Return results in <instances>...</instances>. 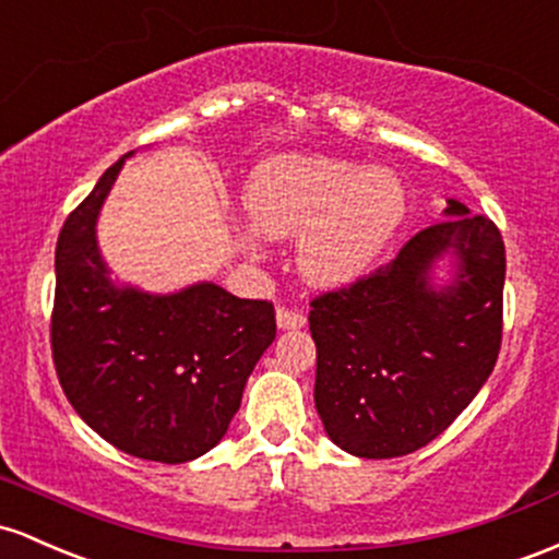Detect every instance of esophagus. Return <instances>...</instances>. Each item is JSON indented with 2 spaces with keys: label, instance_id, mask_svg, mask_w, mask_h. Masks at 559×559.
Here are the masks:
<instances>
[{
  "label": "esophagus",
  "instance_id": "34e87169",
  "mask_svg": "<svg viewBox=\"0 0 559 559\" xmlns=\"http://www.w3.org/2000/svg\"><path fill=\"white\" fill-rule=\"evenodd\" d=\"M275 321H278L281 331H289V329H302L305 323H308V318H305L299 310L278 308V312H275Z\"/></svg>",
  "mask_w": 559,
  "mask_h": 559
}]
</instances>
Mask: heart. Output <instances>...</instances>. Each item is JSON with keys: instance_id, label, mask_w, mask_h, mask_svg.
Instances as JSON below:
<instances>
[{"instance_id": "1", "label": "heart", "mask_w": 559, "mask_h": 559, "mask_svg": "<svg viewBox=\"0 0 559 559\" xmlns=\"http://www.w3.org/2000/svg\"><path fill=\"white\" fill-rule=\"evenodd\" d=\"M251 225L270 238H299L297 265L316 286H347L377 265L408 214V193L390 169L326 156H273L243 188Z\"/></svg>"}]
</instances>
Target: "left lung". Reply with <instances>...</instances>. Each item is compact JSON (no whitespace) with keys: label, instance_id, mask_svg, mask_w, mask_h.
I'll return each mask as SVG.
<instances>
[{"label":"left lung","instance_id":"left-lung-1","mask_svg":"<svg viewBox=\"0 0 559 559\" xmlns=\"http://www.w3.org/2000/svg\"><path fill=\"white\" fill-rule=\"evenodd\" d=\"M388 265L310 302L316 408L342 451H419L469 406L501 347L507 254L483 214L449 199ZM452 257L449 285L433 267Z\"/></svg>","mask_w":559,"mask_h":559}]
</instances>
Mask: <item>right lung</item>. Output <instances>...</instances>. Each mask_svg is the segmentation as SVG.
Instances as JSON below:
<instances>
[{"mask_svg": "<svg viewBox=\"0 0 559 559\" xmlns=\"http://www.w3.org/2000/svg\"><path fill=\"white\" fill-rule=\"evenodd\" d=\"M130 156L103 171L60 230L52 360L73 411L103 440L182 464L228 432L249 373L275 340V310L212 281L175 294L114 284L95 225Z\"/></svg>", "mask_w": 559, "mask_h": 559, "instance_id": "1", "label": "right lung"}]
</instances>
